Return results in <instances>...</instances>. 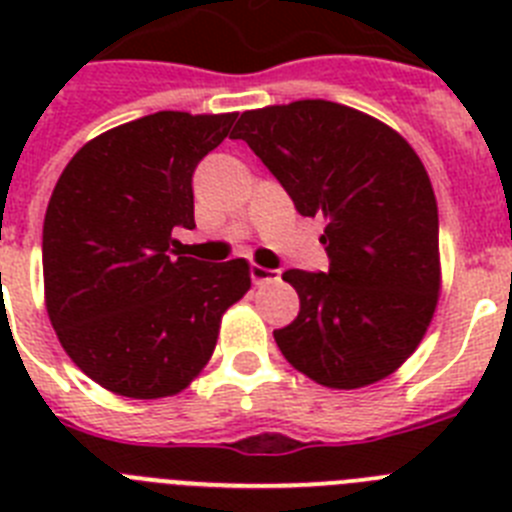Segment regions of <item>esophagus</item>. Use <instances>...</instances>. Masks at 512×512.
<instances>
[{
  "label": "esophagus",
  "instance_id": "esophagus-1",
  "mask_svg": "<svg viewBox=\"0 0 512 512\" xmlns=\"http://www.w3.org/2000/svg\"><path fill=\"white\" fill-rule=\"evenodd\" d=\"M251 279H253V284L277 282L279 271L277 269H266V266H259V264H253L251 266Z\"/></svg>",
  "mask_w": 512,
  "mask_h": 512
}]
</instances>
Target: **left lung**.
I'll use <instances>...</instances> for the list:
<instances>
[{
    "label": "left lung",
    "mask_w": 512,
    "mask_h": 512,
    "mask_svg": "<svg viewBox=\"0 0 512 512\" xmlns=\"http://www.w3.org/2000/svg\"><path fill=\"white\" fill-rule=\"evenodd\" d=\"M246 140L305 217H323L328 271L289 269L300 312L274 330L312 382L359 390L423 341L441 289L438 207L423 161L377 117L325 99L243 112Z\"/></svg>",
    "instance_id": "1"
}]
</instances>
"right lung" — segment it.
Returning a JSON list of instances; mask_svg holds the SVG:
<instances>
[{
  "mask_svg": "<svg viewBox=\"0 0 512 512\" xmlns=\"http://www.w3.org/2000/svg\"><path fill=\"white\" fill-rule=\"evenodd\" d=\"M238 112H156L81 146L43 223L45 310L63 351L133 400L182 392L215 351L220 320L251 289L246 259L176 251L194 228L192 174Z\"/></svg>",
  "mask_w": 512,
  "mask_h": 512,
  "instance_id": "right-lung-1",
  "label": "right lung"
}]
</instances>
